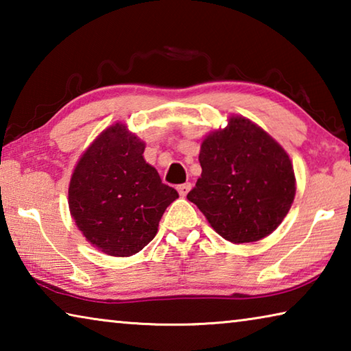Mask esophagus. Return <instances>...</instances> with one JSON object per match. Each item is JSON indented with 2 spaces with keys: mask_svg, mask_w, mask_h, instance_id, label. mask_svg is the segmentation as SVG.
Returning a JSON list of instances; mask_svg holds the SVG:
<instances>
[{
  "mask_svg": "<svg viewBox=\"0 0 351 351\" xmlns=\"http://www.w3.org/2000/svg\"><path fill=\"white\" fill-rule=\"evenodd\" d=\"M176 189H178V192H180L181 197H186V195L189 193V190L192 189V184H190V182H184V184H180V186H178Z\"/></svg>",
  "mask_w": 351,
  "mask_h": 351,
  "instance_id": "esophagus-1",
  "label": "esophagus"
}]
</instances>
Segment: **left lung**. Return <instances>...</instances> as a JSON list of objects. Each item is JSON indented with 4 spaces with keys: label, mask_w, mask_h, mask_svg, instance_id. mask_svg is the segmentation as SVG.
Instances as JSON below:
<instances>
[{
    "label": "left lung",
    "mask_w": 351,
    "mask_h": 351,
    "mask_svg": "<svg viewBox=\"0 0 351 351\" xmlns=\"http://www.w3.org/2000/svg\"><path fill=\"white\" fill-rule=\"evenodd\" d=\"M203 169L187 199L198 206L223 239L252 243L269 235L287 217L295 195L287 152L245 117H230L224 130L201 144Z\"/></svg>",
    "instance_id": "obj_1"
}]
</instances>
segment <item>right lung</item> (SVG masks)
Listing matches in <instances>:
<instances>
[{
  "label": "right lung",
  "mask_w": 351,
  "mask_h": 351,
  "mask_svg": "<svg viewBox=\"0 0 351 351\" xmlns=\"http://www.w3.org/2000/svg\"><path fill=\"white\" fill-rule=\"evenodd\" d=\"M144 142L116 123L83 153L69 184L77 228L100 251L128 257L158 232L178 192L144 161Z\"/></svg>",
  "instance_id": "right-lung-1"
}]
</instances>
